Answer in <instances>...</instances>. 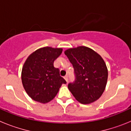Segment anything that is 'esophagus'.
<instances>
[{"label":"esophagus","mask_w":131,"mask_h":131,"mask_svg":"<svg viewBox=\"0 0 131 131\" xmlns=\"http://www.w3.org/2000/svg\"><path fill=\"white\" fill-rule=\"evenodd\" d=\"M64 79H65V80H66V81L67 82H68V75H66L64 77Z\"/></svg>","instance_id":"34e87169"}]
</instances>
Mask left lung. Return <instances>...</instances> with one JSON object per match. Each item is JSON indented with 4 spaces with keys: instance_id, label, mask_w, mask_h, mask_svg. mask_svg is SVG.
Wrapping results in <instances>:
<instances>
[{
    "instance_id": "left-lung-1",
    "label": "left lung",
    "mask_w": 131,
    "mask_h": 131,
    "mask_svg": "<svg viewBox=\"0 0 131 131\" xmlns=\"http://www.w3.org/2000/svg\"><path fill=\"white\" fill-rule=\"evenodd\" d=\"M65 54L74 69L75 80L68 84L71 94L83 104L98 100L104 91L108 75L104 60L86 47L70 48Z\"/></svg>"
}]
</instances>
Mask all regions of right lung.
<instances>
[{"mask_svg": "<svg viewBox=\"0 0 131 131\" xmlns=\"http://www.w3.org/2000/svg\"><path fill=\"white\" fill-rule=\"evenodd\" d=\"M62 48L44 47L27 58L21 72L23 86L33 100L40 103L52 100L62 84L66 83L60 75V69L54 62L62 54Z\"/></svg>", "mask_w": 131, "mask_h": 131, "instance_id": "add662e5", "label": "right lung"}]
</instances>
